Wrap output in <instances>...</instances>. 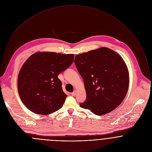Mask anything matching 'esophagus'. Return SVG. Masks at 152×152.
I'll list each match as a JSON object with an SVG mask.
<instances>
[{
    "label": "esophagus",
    "mask_w": 152,
    "mask_h": 152,
    "mask_svg": "<svg viewBox=\"0 0 152 152\" xmlns=\"http://www.w3.org/2000/svg\"><path fill=\"white\" fill-rule=\"evenodd\" d=\"M77 91L75 90V91H74L73 92H72V96H75L77 95Z\"/></svg>",
    "instance_id": "1"
}]
</instances>
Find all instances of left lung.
Returning <instances> with one entry per match:
<instances>
[{"instance_id": "left-lung-1", "label": "left lung", "mask_w": 152, "mask_h": 152, "mask_svg": "<svg viewBox=\"0 0 152 152\" xmlns=\"http://www.w3.org/2000/svg\"><path fill=\"white\" fill-rule=\"evenodd\" d=\"M74 63L84 80L87 100L80 104L96 115L116 108L124 101L129 84V75L122 57L101 47L77 55Z\"/></svg>"}]
</instances>
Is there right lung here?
Instances as JSON below:
<instances>
[{
  "mask_svg": "<svg viewBox=\"0 0 152 152\" xmlns=\"http://www.w3.org/2000/svg\"><path fill=\"white\" fill-rule=\"evenodd\" d=\"M73 54L37 52L22 65L18 89L24 105L31 112L48 115L61 108L67 95L58 75L72 64Z\"/></svg>",
  "mask_w": 152,
  "mask_h": 152,
  "instance_id": "right-lung-1",
  "label": "right lung"
}]
</instances>
